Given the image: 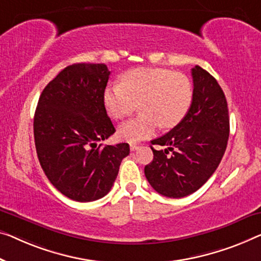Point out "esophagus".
<instances>
[{"instance_id": "obj_1", "label": "esophagus", "mask_w": 261, "mask_h": 261, "mask_svg": "<svg viewBox=\"0 0 261 261\" xmlns=\"http://www.w3.org/2000/svg\"><path fill=\"white\" fill-rule=\"evenodd\" d=\"M138 149H139L138 144H134V143L130 144V150L131 151H136V150H138Z\"/></svg>"}]
</instances>
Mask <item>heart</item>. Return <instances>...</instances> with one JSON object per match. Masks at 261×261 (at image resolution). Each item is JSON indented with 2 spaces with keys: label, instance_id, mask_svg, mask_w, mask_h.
<instances>
[{
  "label": "heart",
  "instance_id": "heart-1",
  "mask_svg": "<svg viewBox=\"0 0 261 261\" xmlns=\"http://www.w3.org/2000/svg\"><path fill=\"white\" fill-rule=\"evenodd\" d=\"M142 112L123 123L120 139L138 142L152 136L159 125L177 126L189 114L193 102V87L188 76L163 68H135L103 91V103L110 117L124 119L137 108Z\"/></svg>",
  "mask_w": 261,
  "mask_h": 261
}]
</instances>
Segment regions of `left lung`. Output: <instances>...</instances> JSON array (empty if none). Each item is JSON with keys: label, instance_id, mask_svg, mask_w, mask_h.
<instances>
[{"label": "left lung", "instance_id": "obj_1", "mask_svg": "<svg viewBox=\"0 0 261 261\" xmlns=\"http://www.w3.org/2000/svg\"><path fill=\"white\" fill-rule=\"evenodd\" d=\"M191 71V109L177 126L151 141L165 149L151 146L153 159L144 169L150 185L169 198L189 196L207 181L223 158L230 135L227 102L220 85L199 65Z\"/></svg>", "mask_w": 261, "mask_h": 261}]
</instances>
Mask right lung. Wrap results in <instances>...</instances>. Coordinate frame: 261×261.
<instances>
[{
  "label": "right lung",
  "mask_w": 261,
  "mask_h": 261,
  "mask_svg": "<svg viewBox=\"0 0 261 261\" xmlns=\"http://www.w3.org/2000/svg\"><path fill=\"white\" fill-rule=\"evenodd\" d=\"M106 64L64 68L42 91L34 117L35 146L50 182L70 199L103 198L117 178L127 143L103 145L116 131L103 103Z\"/></svg>",
  "instance_id": "right-lung-1"
}]
</instances>
